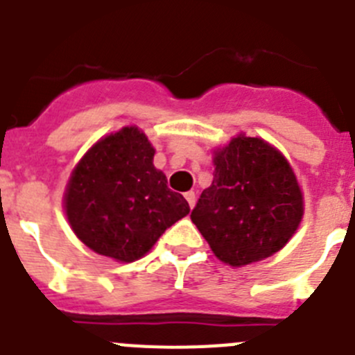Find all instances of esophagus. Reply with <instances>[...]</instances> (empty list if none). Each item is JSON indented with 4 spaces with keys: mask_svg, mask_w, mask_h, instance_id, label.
Masks as SVG:
<instances>
[{
    "mask_svg": "<svg viewBox=\"0 0 355 355\" xmlns=\"http://www.w3.org/2000/svg\"><path fill=\"white\" fill-rule=\"evenodd\" d=\"M185 200H187L189 207L193 208L194 205H196V194H194L193 191H189V193H185Z\"/></svg>",
    "mask_w": 355,
    "mask_h": 355,
    "instance_id": "obj_1",
    "label": "esophagus"
}]
</instances>
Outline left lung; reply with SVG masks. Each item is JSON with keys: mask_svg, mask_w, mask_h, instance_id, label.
Segmentation results:
<instances>
[{"mask_svg": "<svg viewBox=\"0 0 355 355\" xmlns=\"http://www.w3.org/2000/svg\"><path fill=\"white\" fill-rule=\"evenodd\" d=\"M214 166L191 218L217 259L238 268L286 247L303 218L289 161L268 141L238 135L214 152Z\"/></svg>", "mask_w": 355, "mask_h": 355, "instance_id": "left-lung-1", "label": "left lung"}]
</instances>
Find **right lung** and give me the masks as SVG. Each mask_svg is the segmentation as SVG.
<instances>
[{"label":"right lung","mask_w":355,"mask_h":355,"mask_svg":"<svg viewBox=\"0 0 355 355\" xmlns=\"http://www.w3.org/2000/svg\"><path fill=\"white\" fill-rule=\"evenodd\" d=\"M154 147L135 125L96 141L71 171L64 210L73 233L101 256L140 259L191 211L155 170Z\"/></svg>","instance_id":"add662e5"}]
</instances>
